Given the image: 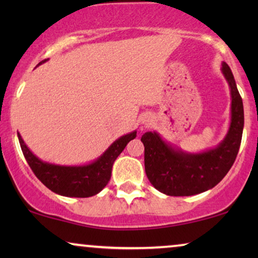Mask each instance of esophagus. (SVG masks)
<instances>
[{"label": "esophagus", "instance_id": "34e87169", "mask_svg": "<svg viewBox=\"0 0 258 258\" xmlns=\"http://www.w3.org/2000/svg\"><path fill=\"white\" fill-rule=\"evenodd\" d=\"M142 122H143V123H144V122H146V123L149 122V117H148V116H147V117H144V118L142 119Z\"/></svg>", "mask_w": 258, "mask_h": 258}]
</instances>
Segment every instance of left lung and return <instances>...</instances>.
<instances>
[{
    "mask_svg": "<svg viewBox=\"0 0 258 258\" xmlns=\"http://www.w3.org/2000/svg\"><path fill=\"white\" fill-rule=\"evenodd\" d=\"M222 74L230 88L231 119L227 135L213 149L186 153L165 142L156 132L143 134L144 168L151 184L168 196H191L214 188L228 174L241 146L244 111L234 75L227 63Z\"/></svg>",
    "mask_w": 258,
    "mask_h": 258,
    "instance_id": "obj_1",
    "label": "left lung"
}]
</instances>
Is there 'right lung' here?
<instances>
[{
  "label": "right lung",
  "instance_id": "obj_1",
  "mask_svg": "<svg viewBox=\"0 0 258 258\" xmlns=\"http://www.w3.org/2000/svg\"><path fill=\"white\" fill-rule=\"evenodd\" d=\"M43 59L38 63L47 62ZM21 149L36 177L51 191L67 197H90L108 184L112 164L126 144L136 137V132L123 135L115 141L97 160L84 165H58L44 162L31 153L17 133Z\"/></svg>",
  "mask_w": 258,
  "mask_h": 258
}]
</instances>
